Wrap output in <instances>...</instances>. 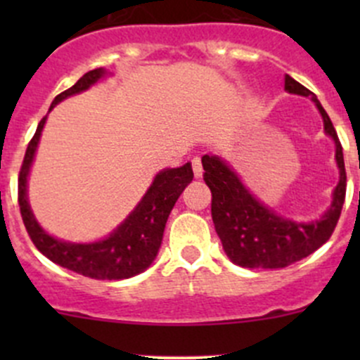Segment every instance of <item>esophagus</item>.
Returning <instances> with one entry per match:
<instances>
[{
    "instance_id": "34e87169",
    "label": "esophagus",
    "mask_w": 360,
    "mask_h": 360,
    "mask_svg": "<svg viewBox=\"0 0 360 360\" xmlns=\"http://www.w3.org/2000/svg\"><path fill=\"white\" fill-rule=\"evenodd\" d=\"M191 167H193V174L197 179H200L202 174H203V169H202V160L200 157H195L193 160H191Z\"/></svg>"
}]
</instances>
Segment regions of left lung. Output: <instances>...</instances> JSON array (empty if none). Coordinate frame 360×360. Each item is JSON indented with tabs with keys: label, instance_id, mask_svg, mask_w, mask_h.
Listing matches in <instances>:
<instances>
[{
	"label": "left lung",
	"instance_id": "obj_1",
	"mask_svg": "<svg viewBox=\"0 0 360 360\" xmlns=\"http://www.w3.org/2000/svg\"><path fill=\"white\" fill-rule=\"evenodd\" d=\"M284 89L296 96H311L324 120V132L335 141L340 181L333 191L331 207L319 219L300 223L257 200L224 160L217 155H203V181L212 193L210 212L214 228L226 256L244 268H285L310 256L329 240L345 202L347 172L343 150L331 118L317 97L289 75H285Z\"/></svg>",
	"mask_w": 360,
	"mask_h": 360
}]
</instances>
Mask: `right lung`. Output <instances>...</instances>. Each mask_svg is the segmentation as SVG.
Segmentation results:
<instances>
[{"label":"right lung","instance_id":"obj_1","mask_svg":"<svg viewBox=\"0 0 360 360\" xmlns=\"http://www.w3.org/2000/svg\"><path fill=\"white\" fill-rule=\"evenodd\" d=\"M106 75L108 71L104 68L85 72L71 89L64 90L53 99L50 111L60 101L89 90L94 83H97ZM45 122L46 116L39 122L36 134L32 136L31 143L27 144L19 174L20 214H22L25 230H27L32 244L43 256H46L59 266L85 275V277L97 278V281H122V278H130L146 270L155 261L160 245H162L163 230H165V223L169 219L174 203L193 179L191 163H184L183 167H177V169L160 170L144 197L136 205V209L103 240L90 242V244L60 240V238L46 233L39 226L27 200V176Z\"/></svg>","mask_w":360,"mask_h":360}]
</instances>
